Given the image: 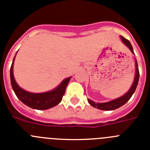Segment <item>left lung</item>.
Segmentation results:
<instances>
[{"label": "left lung", "instance_id": "1", "mask_svg": "<svg viewBox=\"0 0 150 150\" xmlns=\"http://www.w3.org/2000/svg\"><path fill=\"white\" fill-rule=\"evenodd\" d=\"M121 38L122 42L124 43L125 46L131 50L132 53L134 54L133 50V47H132V44L130 43V41L128 40L125 39L122 37V36H120ZM139 76H140V74H139V70H138V65H137V60L135 59V75L134 78V81L132 83V86L130 87V88L128 89V91H127L126 93L123 95L122 96L118 98L114 99V100H112L108 102H104V103H95L93 100L88 99V101L89 103V104L92 107H95L97 109L101 110H116L119 107H122V105H124L128 100H129L131 98H132V95L134 93L136 88L137 86V83L139 81Z\"/></svg>", "mask_w": 150, "mask_h": 150}]
</instances>
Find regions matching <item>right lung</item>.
<instances>
[{"label": "right lung", "instance_id": "right-lung-1", "mask_svg": "<svg viewBox=\"0 0 150 150\" xmlns=\"http://www.w3.org/2000/svg\"><path fill=\"white\" fill-rule=\"evenodd\" d=\"M16 55L13 59L10 67V81H11L12 88L17 98L28 107L40 110H48L58 105L62 101V97L65 93L66 87L71 79V76L62 80V83L56 88L51 91L42 92V93H34V92L25 91L18 86L13 76V64Z\"/></svg>", "mask_w": 150, "mask_h": 150}]
</instances>
